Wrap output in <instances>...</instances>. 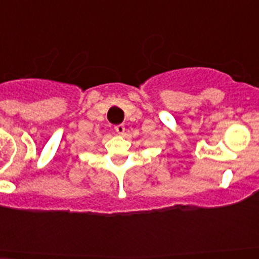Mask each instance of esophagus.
<instances>
[{"instance_id": "34e87169", "label": "esophagus", "mask_w": 259, "mask_h": 259, "mask_svg": "<svg viewBox=\"0 0 259 259\" xmlns=\"http://www.w3.org/2000/svg\"><path fill=\"white\" fill-rule=\"evenodd\" d=\"M115 132L117 133V134H120V135H122L125 133V126L122 124H119V125H116V126H115Z\"/></svg>"}]
</instances>
